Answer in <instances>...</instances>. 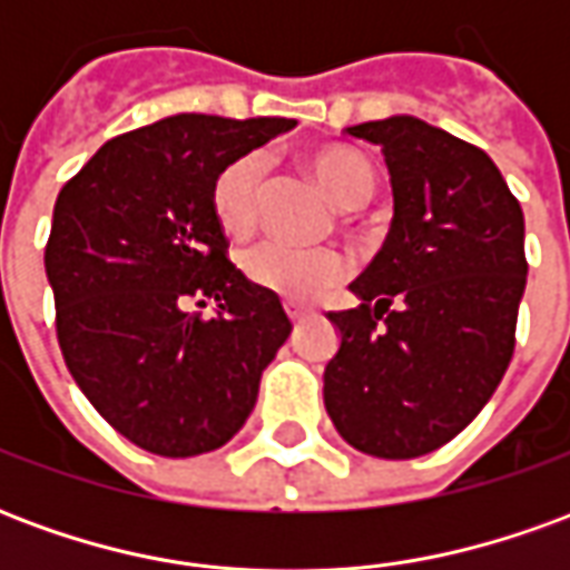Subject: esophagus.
<instances>
[{"label": "esophagus", "mask_w": 570, "mask_h": 570, "mask_svg": "<svg viewBox=\"0 0 570 570\" xmlns=\"http://www.w3.org/2000/svg\"><path fill=\"white\" fill-rule=\"evenodd\" d=\"M286 314H289V321H293V326H302V321L308 317L302 308H293V305H286Z\"/></svg>", "instance_id": "1"}]
</instances>
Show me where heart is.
Wrapping results in <instances>:
<instances>
[{
    "label": "heart",
    "mask_w": 570,
    "mask_h": 570,
    "mask_svg": "<svg viewBox=\"0 0 570 570\" xmlns=\"http://www.w3.org/2000/svg\"><path fill=\"white\" fill-rule=\"evenodd\" d=\"M308 170L335 207H363L379 188V176L366 155L351 146H321L308 155ZM265 158L259 151L237 155L213 179L210 204L216 225L228 237H247L262 210ZM240 268L262 293L284 298L289 305H311L330 296L347 277V259L333 247H289L265 240L244 253Z\"/></svg>",
    "instance_id": "1"
}]
</instances>
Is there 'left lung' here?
Instances as JSON below:
<instances>
[{"label":"left lung","instance_id":"left-lung-1","mask_svg":"<svg viewBox=\"0 0 570 570\" xmlns=\"http://www.w3.org/2000/svg\"><path fill=\"white\" fill-rule=\"evenodd\" d=\"M382 146L394 223L333 311L323 372L335 430L375 458H421L454 440L513 360L525 293V216L489 155L415 116L347 128Z\"/></svg>","mask_w":570,"mask_h":570}]
</instances>
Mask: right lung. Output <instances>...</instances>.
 <instances>
[{
    "instance_id": "add662e5",
    "label": "right lung",
    "mask_w": 570,
    "mask_h": 570,
    "mask_svg": "<svg viewBox=\"0 0 570 570\" xmlns=\"http://www.w3.org/2000/svg\"><path fill=\"white\" fill-rule=\"evenodd\" d=\"M293 118L170 116L121 134L60 188L45 274L72 379L151 454L191 458L244 428L293 323L228 262L213 179ZM188 297L217 302L204 322Z\"/></svg>"
}]
</instances>
